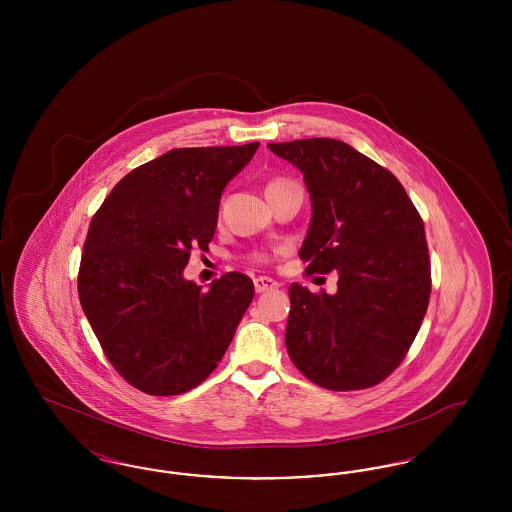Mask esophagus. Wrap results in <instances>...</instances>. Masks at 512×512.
I'll list each match as a JSON object with an SVG mask.
<instances>
[{
    "instance_id": "esophagus-1",
    "label": "esophagus",
    "mask_w": 512,
    "mask_h": 512,
    "mask_svg": "<svg viewBox=\"0 0 512 512\" xmlns=\"http://www.w3.org/2000/svg\"><path fill=\"white\" fill-rule=\"evenodd\" d=\"M253 284H255V292L257 293L268 292V290H276V288H278V282L272 280V278H268V276L255 278Z\"/></svg>"
}]
</instances>
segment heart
Segmentation results:
<instances>
[{
	"label": "heart",
	"instance_id": "b5f03b06",
	"mask_svg": "<svg viewBox=\"0 0 512 512\" xmlns=\"http://www.w3.org/2000/svg\"><path fill=\"white\" fill-rule=\"evenodd\" d=\"M288 182H290V180H272L267 188H270V186H278V184H288ZM255 259H257V261H267L268 255L267 253H257Z\"/></svg>",
	"mask_w": 512,
	"mask_h": 512
}]
</instances>
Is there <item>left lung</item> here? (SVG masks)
<instances>
[{"mask_svg": "<svg viewBox=\"0 0 512 512\" xmlns=\"http://www.w3.org/2000/svg\"><path fill=\"white\" fill-rule=\"evenodd\" d=\"M268 149L303 172L313 217L307 274L338 270V292L290 286L293 365L332 391L380 384L403 361L430 301L424 222L401 182L357 149L307 138Z\"/></svg>", "mask_w": 512, "mask_h": 512, "instance_id": "obj_1", "label": "left lung"}]
</instances>
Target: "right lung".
<instances>
[{
    "mask_svg": "<svg viewBox=\"0 0 512 512\" xmlns=\"http://www.w3.org/2000/svg\"><path fill=\"white\" fill-rule=\"evenodd\" d=\"M257 147L171 149L128 172L90 222L80 305L109 363L144 393L199 386L253 299L242 272H226L203 292L184 278V267L192 247L209 249L220 195Z\"/></svg>",
    "mask_w": 512,
    "mask_h": 512,
    "instance_id": "right-lung-1",
    "label": "right lung"
}]
</instances>
